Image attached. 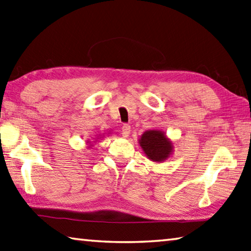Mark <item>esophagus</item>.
Returning <instances> with one entry per match:
<instances>
[{
  "instance_id": "esophagus-1",
  "label": "esophagus",
  "mask_w": 251,
  "mask_h": 251,
  "mask_svg": "<svg viewBox=\"0 0 251 251\" xmlns=\"http://www.w3.org/2000/svg\"><path fill=\"white\" fill-rule=\"evenodd\" d=\"M130 131H131V126L129 125H124L121 127V132H122V135L125 136V138H127L130 134Z\"/></svg>"
}]
</instances>
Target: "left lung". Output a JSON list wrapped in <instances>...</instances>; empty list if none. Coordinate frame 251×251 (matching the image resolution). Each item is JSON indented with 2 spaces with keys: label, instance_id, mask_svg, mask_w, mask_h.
Instances as JSON below:
<instances>
[{
  "label": "left lung",
  "instance_id": "obj_1",
  "mask_svg": "<svg viewBox=\"0 0 251 251\" xmlns=\"http://www.w3.org/2000/svg\"><path fill=\"white\" fill-rule=\"evenodd\" d=\"M145 155L153 162H164L169 157L173 151V145L164 132L158 130H150L142 134L139 141Z\"/></svg>",
  "mask_w": 251,
  "mask_h": 251
}]
</instances>
